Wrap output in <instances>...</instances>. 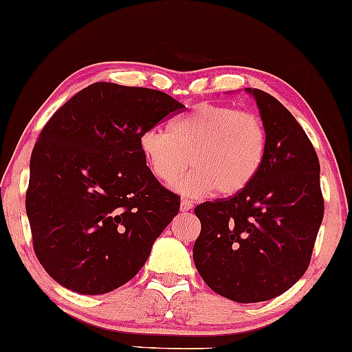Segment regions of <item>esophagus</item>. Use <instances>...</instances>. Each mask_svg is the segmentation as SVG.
I'll return each mask as SVG.
<instances>
[{
	"label": "esophagus",
	"mask_w": 352,
	"mask_h": 352,
	"mask_svg": "<svg viewBox=\"0 0 352 352\" xmlns=\"http://www.w3.org/2000/svg\"><path fill=\"white\" fill-rule=\"evenodd\" d=\"M194 205H192V202H189V200H182L181 202V212H189L190 208H192Z\"/></svg>",
	"instance_id": "1"
}]
</instances>
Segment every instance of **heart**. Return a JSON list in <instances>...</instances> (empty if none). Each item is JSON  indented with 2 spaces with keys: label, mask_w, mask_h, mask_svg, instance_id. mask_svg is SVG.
<instances>
[{
  "label": "heart",
  "mask_w": 352,
  "mask_h": 352,
  "mask_svg": "<svg viewBox=\"0 0 352 352\" xmlns=\"http://www.w3.org/2000/svg\"><path fill=\"white\" fill-rule=\"evenodd\" d=\"M139 148L155 179L176 186L186 197H204L217 190L234 195L244 190L262 170L267 132L258 116L226 104L202 103L170 122L166 131L150 129Z\"/></svg>",
  "instance_id": "heart-1"
}]
</instances>
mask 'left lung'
Segmentation results:
<instances>
[{"instance_id": "8db88e82", "label": "left lung", "mask_w": 352, "mask_h": 352, "mask_svg": "<svg viewBox=\"0 0 352 352\" xmlns=\"http://www.w3.org/2000/svg\"><path fill=\"white\" fill-rule=\"evenodd\" d=\"M245 90L267 132L265 162L239 194L195 207L194 263L217 294L249 304L283 294L307 270L323 197L320 163L296 118L270 94Z\"/></svg>"}]
</instances>
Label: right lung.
Returning <instances> with one entry per match:
<instances>
[{
    "instance_id": "1",
    "label": "right lung",
    "mask_w": 352,
    "mask_h": 352,
    "mask_svg": "<svg viewBox=\"0 0 352 352\" xmlns=\"http://www.w3.org/2000/svg\"><path fill=\"white\" fill-rule=\"evenodd\" d=\"M184 104L160 90L95 82L40 132L25 194L32 241L50 276L80 294L132 280L179 212L139 139Z\"/></svg>"
}]
</instances>
